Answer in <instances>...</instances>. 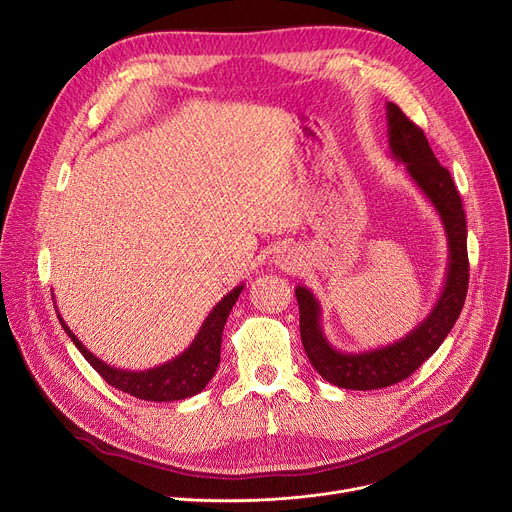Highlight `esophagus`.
Wrapping results in <instances>:
<instances>
[{
    "instance_id": "34e87169",
    "label": "esophagus",
    "mask_w": 512,
    "mask_h": 512,
    "mask_svg": "<svg viewBox=\"0 0 512 512\" xmlns=\"http://www.w3.org/2000/svg\"><path fill=\"white\" fill-rule=\"evenodd\" d=\"M274 263L282 267V270H294V267L299 265V255L290 247H280L274 255Z\"/></svg>"
}]
</instances>
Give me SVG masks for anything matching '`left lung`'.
<instances>
[{"label": "left lung", "mask_w": 512, "mask_h": 512, "mask_svg": "<svg viewBox=\"0 0 512 512\" xmlns=\"http://www.w3.org/2000/svg\"><path fill=\"white\" fill-rule=\"evenodd\" d=\"M388 134L392 155L405 164L421 193L434 203L448 236V272L438 303L421 324L402 340L367 353H342L326 340L319 326L321 309L311 290L297 286L301 340L311 365L321 378L348 390H378L407 380L450 334L465 305L469 286L467 220L463 201L450 172L440 166L425 132L388 103Z\"/></svg>", "instance_id": "obj_1"}]
</instances>
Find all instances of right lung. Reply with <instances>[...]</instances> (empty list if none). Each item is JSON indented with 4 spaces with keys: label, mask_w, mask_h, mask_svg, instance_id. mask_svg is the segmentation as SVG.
<instances>
[{
    "label": "right lung",
    "mask_w": 512,
    "mask_h": 512,
    "mask_svg": "<svg viewBox=\"0 0 512 512\" xmlns=\"http://www.w3.org/2000/svg\"><path fill=\"white\" fill-rule=\"evenodd\" d=\"M245 286H236L232 292H228L226 297L211 309V313L207 315V319L203 321V326L199 330V334L195 336L193 344L186 348L182 355H178L176 359L147 369V371H126V369H116L112 365L103 363L101 359H97L91 351L83 346L72 330L64 324V319L60 317V324L64 328V332L70 336V340L76 344V348L80 351L91 365L93 369L101 375V378L141 400H153V402H172V400H182L188 396L199 394L209 380L213 378L215 369L220 365V346H222V334H224V326L226 319L234 307V303L238 301V294L242 292Z\"/></svg>",
    "instance_id": "obj_1"
}]
</instances>
